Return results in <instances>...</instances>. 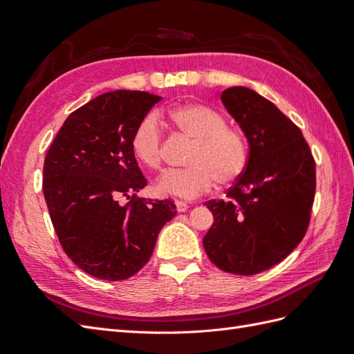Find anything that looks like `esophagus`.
<instances>
[{
    "label": "esophagus",
    "instance_id": "obj_1",
    "mask_svg": "<svg viewBox=\"0 0 354 354\" xmlns=\"http://www.w3.org/2000/svg\"><path fill=\"white\" fill-rule=\"evenodd\" d=\"M174 203H176V208H177V211L178 212H185L187 208H189V205L186 202H183V201H178V199H176L174 201Z\"/></svg>",
    "mask_w": 354,
    "mask_h": 354
}]
</instances>
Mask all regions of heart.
<instances>
[{
  "label": "heart",
  "instance_id": "heart-1",
  "mask_svg": "<svg viewBox=\"0 0 354 354\" xmlns=\"http://www.w3.org/2000/svg\"><path fill=\"white\" fill-rule=\"evenodd\" d=\"M180 136L192 140L187 167L169 169L155 185L156 194L194 199L208 192L217 181L230 186L248 164V146L241 130L227 125L217 109L203 103L176 104L159 115ZM131 152L138 164L156 169L162 160V133L153 115L142 118L131 136Z\"/></svg>",
  "mask_w": 354,
  "mask_h": 354
}]
</instances>
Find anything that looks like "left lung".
<instances>
[{"label": "left lung", "mask_w": 354, "mask_h": 354, "mask_svg": "<svg viewBox=\"0 0 354 354\" xmlns=\"http://www.w3.org/2000/svg\"><path fill=\"white\" fill-rule=\"evenodd\" d=\"M221 103L239 124L250 155L227 199L205 202L214 223L202 242L218 269L251 276L281 263L304 238L315 159L301 130L257 91L232 87L221 93Z\"/></svg>", "instance_id": "left-lung-1"}]
</instances>
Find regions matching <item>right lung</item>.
Segmentation results:
<instances>
[{"instance_id": "obj_1", "label": "right lung", "mask_w": 354, "mask_h": 354, "mask_svg": "<svg viewBox=\"0 0 354 354\" xmlns=\"http://www.w3.org/2000/svg\"><path fill=\"white\" fill-rule=\"evenodd\" d=\"M159 100L136 90L100 94L66 118L46 155L42 190L53 226L69 259L97 279L136 274L176 216L169 199L136 196L147 181L131 136ZM125 197L131 202L122 204Z\"/></svg>"}]
</instances>
